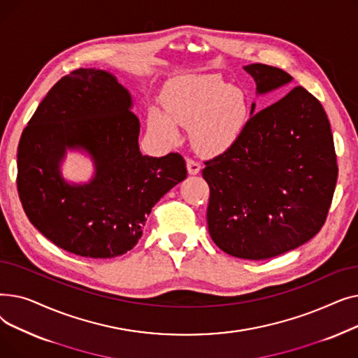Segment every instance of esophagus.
I'll list each match as a JSON object with an SVG mask.
<instances>
[{"mask_svg": "<svg viewBox=\"0 0 358 358\" xmlns=\"http://www.w3.org/2000/svg\"><path fill=\"white\" fill-rule=\"evenodd\" d=\"M200 169H201L200 162H197V161H194V159H192V158L187 159V171H189V174H190V176H196V174H199V173H200Z\"/></svg>", "mask_w": 358, "mask_h": 358, "instance_id": "esophagus-1", "label": "esophagus"}]
</instances>
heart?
<instances>
[{
	"label": "heart",
	"instance_id": "obj_1",
	"mask_svg": "<svg viewBox=\"0 0 358 358\" xmlns=\"http://www.w3.org/2000/svg\"><path fill=\"white\" fill-rule=\"evenodd\" d=\"M164 108L150 107L149 129L165 142L178 139L176 122L189 127L193 146L200 154L224 152L239 136L248 117V100L241 88L217 75H187L164 97Z\"/></svg>",
	"mask_w": 358,
	"mask_h": 358
}]
</instances>
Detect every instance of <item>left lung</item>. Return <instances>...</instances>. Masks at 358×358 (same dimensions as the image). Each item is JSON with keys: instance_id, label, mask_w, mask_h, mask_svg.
<instances>
[{"instance_id": "8db88e82", "label": "left lung", "mask_w": 358, "mask_h": 358, "mask_svg": "<svg viewBox=\"0 0 358 358\" xmlns=\"http://www.w3.org/2000/svg\"><path fill=\"white\" fill-rule=\"evenodd\" d=\"M257 96L290 85L280 68L243 66ZM238 139L206 162L209 234L227 254L267 259L312 239L325 223L338 177L327 113L303 87L255 111Z\"/></svg>"}]
</instances>
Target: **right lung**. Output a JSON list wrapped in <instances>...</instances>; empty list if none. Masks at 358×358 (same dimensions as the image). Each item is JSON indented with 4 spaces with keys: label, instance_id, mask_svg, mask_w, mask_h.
<instances>
[{
    "label": "right lung",
    "instance_id": "add662e5",
    "mask_svg": "<svg viewBox=\"0 0 358 358\" xmlns=\"http://www.w3.org/2000/svg\"><path fill=\"white\" fill-rule=\"evenodd\" d=\"M131 107L115 73L80 68L50 88L23 130L18 196L30 223L56 247L87 258L126 254L142 236L150 209L185 180L181 155H142ZM68 150L92 158L88 183L63 178Z\"/></svg>",
    "mask_w": 358,
    "mask_h": 358
}]
</instances>
